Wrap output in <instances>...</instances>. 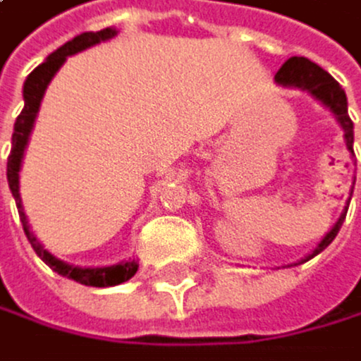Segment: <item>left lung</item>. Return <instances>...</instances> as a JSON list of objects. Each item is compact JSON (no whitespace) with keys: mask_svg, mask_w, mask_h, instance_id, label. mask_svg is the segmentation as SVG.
<instances>
[{"mask_svg":"<svg viewBox=\"0 0 361 361\" xmlns=\"http://www.w3.org/2000/svg\"><path fill=\"white\" fill-rule=\"evenodd\" d=\"M275 82H277V84H282V86H295V88L308 90V92H311V95H315L322 104H326V106L331 108V111L337 115V121L342 124L344 137H346V146H348V150L353 153V121H350V117H348L346 92L342 90V86L337 84L326 71L319 68L317 63H313L311 59H306V57H290L288 61H284V66L277 71ZM353 155H355V153H353ZM346 211H348V208H346ZM346 211L342 213L340 219H337V224L331 228V233H329L326 237H324V240L319 242V246H317L306 259H311V257H315L317 253H322V250L335 240V235L340 233V228H342V221H344V217H346ZM306 259H304V262H306Z\"/></svg>","mask_w":361,"mask_h":361,"instance_id":"obj_1","label":"left lung"}]
</instances>
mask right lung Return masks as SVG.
Wrapping results in <instances>:
<instances>
[{
	"mask_svg": "<svg viewBox=\"0 0 361 361\" xmlns=\"http://www.w3.org/2000/svg\"><path fill=\"white\" fill-rule=\"evenodd\" d=\"M111 37H115V28H104V30H97V32H82V35H77L75 39H71V42L63 44L61 48H57L53 55H50L44 63H39V66L28 75L26 84H24V108H21V115L15 121L13 146H11V155H8V186H11V192H13L15 202H17L19 219H21V224H24V233L28 237L32 250L55 273L68 277V279H75V282H79V284L97 286V288L117 286L121 282H128V279L137 273V262L133 259V262H124V264L106 266V269H77V266L63 264L57 257L50 255L48 250L37 242V237L30 233V226H28V221H26L24 206H21V197H19V166H21V157H24V148H26V142H28L32 121H35V117H37L42 97H44V92H46L48 82L53 79V75L59 71V66H61L63 61H66L68 55H75V53H79V50L90 48V46H95L99 42H106V39H111Z\"/></svg>",
	"mask_w": 361,
	"mask_h": 361,
	"instance_id": "1",
	"label": "right lung"
}]
</instances>
